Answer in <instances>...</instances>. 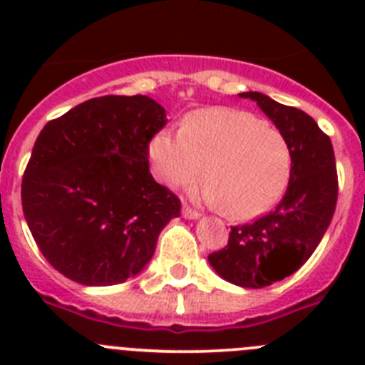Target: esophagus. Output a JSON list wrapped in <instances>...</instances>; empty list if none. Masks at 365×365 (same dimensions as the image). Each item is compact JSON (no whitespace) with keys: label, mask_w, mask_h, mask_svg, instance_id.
<instances>
[{"label":"esophagus","mask_w":365,"mask_h":365,"mask_svg":"<svg viewBox=\"0 0 365 365\" xmlns=\"http://www.w3.org/2000/svg\"><path fill=\"white\" fill-rule=\"evenodd\" d=\"M182 217L185 219H199L201 217V214L195 210H192L190 206H182Z\"/></svg>","instance_id":"obj_1"}]
</instances>
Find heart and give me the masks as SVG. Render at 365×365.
<instances>
[{"label": "heart", "mask_w": 365, "mask_h": 365, "mask_svg": "<svg viewBox=\"0 0 365 365\" xmlns=\"http://www.w3.org/2000/svg\"><path fill=\"white\" fill-rule=\"evenodd\" d=\"M153 170L170 186L188 185L205 168L201 195L234 219H254L282 201L292 153L276 125L243 109L206 108L186 115L179 133L151 138Z\"/></svg>", "instance_id": "1"}]
</instances>
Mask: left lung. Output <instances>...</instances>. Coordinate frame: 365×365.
Here are the masks:
<instances>
[{
  "label": "left lung",
  "instance_id": "1",
  "mask_svg": "<svg viewBox=\"0 0 365 365\" xmlns=\"http://www.w3.org/2000/svg\"><path fill=\"white\" fill-rule=\"evenodd\" d=\"M240 96L254 100L285 135L292 153L291 180L272 212L232 227L227 247L208 261L222 279L261 289L294 274L320 245L336 208V163L331 138L307 113L257 91Z\"/></svg>",
  "mask_w": 365,
  "mask_h": 365
}]
</instances>
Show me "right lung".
I'll return each mask as SVG.
<instances>
[{
    "label": "right lung",
    "mask_w": 365,
    "mask_h": 365,
    "mask_svg": "<svg viewBox=\"0 0 365 365\" xmlns=\"http://www.w3.org/2000/svg\"><path fill=\"white\" fill-rule=\"evenodd\" d=\"M153 98L100 96L45 124L21 180L41 254L87 287L124 283L150 263L180 201L151 177L148 144L166 125Z\"/></svg>",
    "instance_id": "1"
}]
</instances>
